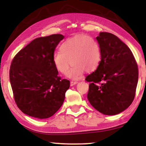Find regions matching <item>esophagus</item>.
<instances>
[{"mask_svg": "<svg viewBox=\"0 0 146 146\" xmlns=\"http://www.w3.org/2000/svg\"><path fill=\"white\" fill-rule=\"evenodd\" d=\"M78 84V82L76 81H71L70 82V86H74Z\"/></svg>", "mask_w": 146, "mask_h": 146, "instance_id": "esophagus-1", "label": "esophagus"}]
</instances>
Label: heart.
<instances>
[{"instance_id": "obj_1", "label": "heart", "mask_w": 146, "mask_h": 146, "mask_svg": "<svg viewBox=\"0 0 146 146\" xmlns=\"http://www.w3.org/2000/svg\"><path fill=\"white\" fill-rule=\"evenodd\" d=\"M60 50L53 54L54 66L60 73L66 74L71 61L72 67L68 74L71 79L80 78L84 70H95L101 62L100 46L88 35H78L69 38L62 44Z\"/></svg>"}]
</instances>
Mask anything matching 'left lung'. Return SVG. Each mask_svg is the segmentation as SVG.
I'll list each match as a JSON object with an SVG mask.
<instances>
[{"label":"left lung","mask_w":146,"mask_h":146,"mask_svg":"<svg viewBox=\"0 0 146 146\" xmlns=\"http://www.w3.org/2000/svg\"><path fill=\"white\" fill-rule=\"evenodd\" d=\"M96 39L102 59L97 69L86 78L90 82L87 98L100 113L115 115L127 108L134 99L138 67L131 50L116 36L102 32Z\"/></svg>","instance_id":"left-lung-1"}]
</instances>
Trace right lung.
<instances>
[{
    "mask_svg": "<svg viewBox=\"0 0 146 146\" xmlns=\"http://www.w3.org/2000/svg\"><path fill=\"white\" fill-rule=\"evenodd\" d=\"M64 38L59 34L37 38L14 57L10 82L15 103L25 114L48 118L62 105L70 81L58 76L52 56Z\"/></svg>",
    "mask_w": 146,
    "mask_h": 146,
    "instance_id": "1",
    "label": "right lung"
}]
</instances>
